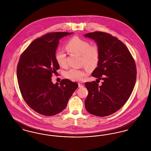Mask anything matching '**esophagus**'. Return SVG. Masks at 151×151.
<instances>
[{
    "label": "esophagus",
    "mask_w": 151,
    "mask_h": 151,
    "mask_svg": "<svg viewBox=\"0 0 151 151\" xmlns=\"http://www.w3.org/2000/svg\"><path fill=\"white\" fill-rule=\"evenodd\" d=\"M78 85H79V88H83V87L84 86V85H83V84H82L81 83H79V84H78Z\"/></svg>",
    "instance_id": "obj_1"
}]
</instances>
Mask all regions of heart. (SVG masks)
Returning a JSON list of instances; mask_svg holds the SVG:
<instances>
[{
  "mask_svg": "<svg viewBox=\"0 0 151 151\" xmlns=\"http://www.w3.org/2000/svg\"><path fill=\"white\" fill-rule=\"evenodd\" d=\"M65 48L71 52L81 55L83 64L90 70L96 68L99 64L100 51L99 46L96 44L90 45L87 40L82 39L78 36H74L66 43ZM55 58L59 66H65V54L63 51L57 52ZM88 73L87 70L72 68L65 72V75L66 78L72 81H80Z\"/></svg>",
  "mask_w": 151,
  "mask_h": 151,
  "instance_id": "b5f03b06",
  "label": "heart"
}]
</instances>
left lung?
Instances as JSON below:
<instances>
[{"label":"left lung","mask_w":151,"mask_h":151,"mask_svg":"<svg viewBox=\"0 0 151 151\" xmlns=\"http://www.w3.org/2000/svg\"><path fill=\"white\" fill-rule=\"evenodd\" d=\"M84 36L99 47L100 60L92 76L103 80L100 86L95 81L86 83L88 95L85 107L96 116L111 115L122 108L132 92L137 80L135 60L126 45L110 34L94 32Z\"/></svg>","instance_id":"8db88e82"}]
</instances>
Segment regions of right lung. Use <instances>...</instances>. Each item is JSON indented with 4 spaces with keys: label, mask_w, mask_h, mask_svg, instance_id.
I'll return each instance as SVG.
<instances>
[{
    "label": "right lung",
    "mask_w": 151,
    "mask_h": 151,
    "mask_svg": "<svg viewBox=\"0 0 151 151\" xmlns=\"http://www.w3.org/2000/svg\"><path fill=\"white\" fill-rule=\"evenodd\" d=\"M72 33L52 32L37 38L19 59L17 78L22 97L40 114L51 116L62 111L78 87L68 79L54 84L51 79L59 69L55 58L59 39Z\"/></svg>",
    "instance_id": "obj_1"
}]
</instances>
